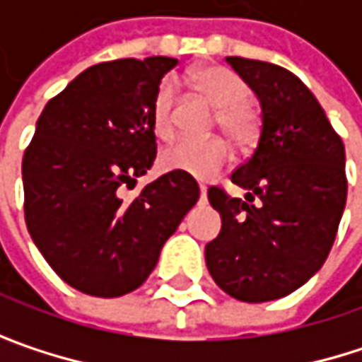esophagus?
Segmentation results:
<instances>
[{
    "mask_svg": "<svg viewBox=\"0 0 362 362\" xmlns=\"http://www.w3.org/2000/svg\"><path fill=\"white\" fill-rule=\"evenodd\" d=\"M199 190H201L199 201H201V203H205V201H207V186H205V184H201V186H199Z\"/></svg>",
    "mask_w": 362,
    "mask_h": 362,
    "instance_id": "obj_1",
    "label": "esophagus"
}]
</instances>
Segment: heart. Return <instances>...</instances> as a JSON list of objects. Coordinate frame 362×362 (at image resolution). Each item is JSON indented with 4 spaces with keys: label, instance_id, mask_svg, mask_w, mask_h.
<instances>
[{
    "label": "heart",
    "instance_id": "heart-1",
    "mask_svg": "<svg viewBox=\"0 0 362 362\" xmlns=\"http://www.w3.org/2000/svg\"><path fill=\"white\" fill-rule=\"evenodd\" d=\"M188 81L209 105L216 107V123L237 144L252 142L259 127V115L253 109L252 103L245 100L247 86L237 73L218 64H209L194 69L188 75ZM174 83L163 81L157 88L151 105V125L155 136L161 140H168L174 134ZM228 157L230 146L220 136L203 140L182 138L161 151L159 165L165 172H180L199 180H209L226 165Z\"/></svg>",
    "mask_w": 362,
    "mask_h": 362
}]
</instances>
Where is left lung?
<instances>
[{"label":"left lung","instance_id":"left-lung-1","mask_svg":"<svg viewBox=\"0 0 362 362\" xmlns=\"http://www.w3.org/2000/svg\"><path fill=\"white\" fill-rule=\"evenodd\" d=\"M226 62L262 105L253 155L230 180L245 199L209 186L222 230L205 245L216 285L241 302H270L302 287L327 259L346 205L344 142L315 94L291 71L262 60Z\"/></svg>","mask_w":362,"mask_h":362}]
</instances>
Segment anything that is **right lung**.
Returning <instances> with one entry per match:
<instances>
[{"label":"right lung","instance_id":"right-lung-1","mask_svg":"<svg viewBox=\"0 0 362 362\" xmlns=\"http://www.w3.org/2000/svg\"><path fill=\"white\" fill-rule=\"evenodd\" d=\"M176 64L168 56L94 64L37 119L23 157L27 228L54 272L81 293L138 289L199 199L197 180L180 172L123 197L157 157L151 105Z\"/></svg>","mask_w":362,"mask_h":362}]
</instances>
